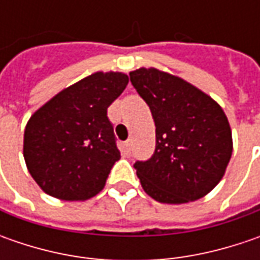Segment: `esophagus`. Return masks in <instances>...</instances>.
<instances>
[{
	"label": "esophagus",
	"mask_w": 260,
	"mask_h": 260,
	"mask_svg": "<svg viewBox=\"0 0 260 260\" xmlns=\"http://www.w3.org/2000/svg\"><path fill=\"white\" fill-rule=\"evenodd\" d=\"M124 147H125V150H127V152L130 150V147H132V139L125 140V142H124Z\"/></svg>",
	"instance_id": "34e87169"
}]
</instances>
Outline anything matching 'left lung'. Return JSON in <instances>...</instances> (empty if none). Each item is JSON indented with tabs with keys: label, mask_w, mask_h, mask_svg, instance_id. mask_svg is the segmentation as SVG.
Listing matches in <instances>:
<instances>
[{
	"label": "left lung",
	"mask_w": 260,
	"mask_h": 260,
	"mask_svg": "<svg viewBox=\"0 0 260 260\" xmlns=\"http://www.w3.org/2000/svg\"><path fill=\"white\" fill-rule=\"evenodd\" d=\"M130 81L156 125L155 153L135 164L142 188L164 204L205 197L224 176L233 153L223 108L200 88L156 68L132 71Z\"/></svg>",
	"instance_id": "obj_1"
}]
</instances>
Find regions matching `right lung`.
<instances>
[{
  "label": "right lung",
  "instance_id": "1",
  "mask_svg": "<svg viewBox=\"0 0 260 260\" xmlns=\"http://www.w3.org/2000/svg\"><path fill=\"white\" fill-rule=\"evenodd\" d=\"M127 84L123 72H95L62 89L30 117L23 156L46 194L85 201L103 191L120 159L107 108Z\"/></svg>",
  "mask_w": 260,
  "mask_h": 260
}]
</instances>
